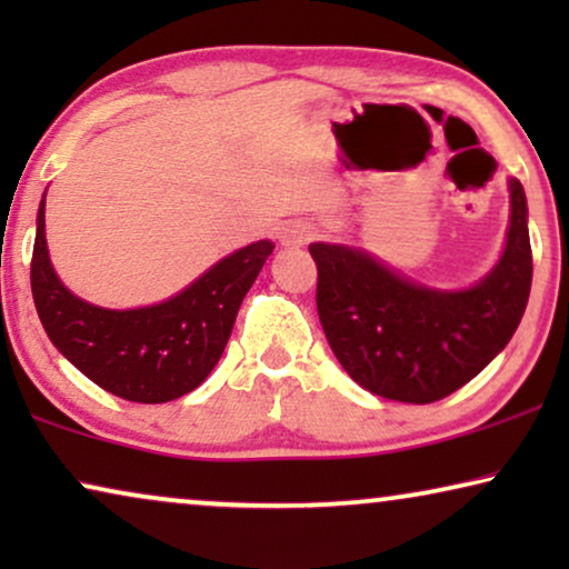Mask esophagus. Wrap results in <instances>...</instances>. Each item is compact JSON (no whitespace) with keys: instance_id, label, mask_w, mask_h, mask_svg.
Listing matches in <instances>:
<instances>
[{"instance_id":"34e87169","label":"esophagus","mask_w":569,"mask_h":569,"mask_svg":"<svg viewBox=\"0 0 569 569\" xmlns=\"http://www.w3.org/2000/svg\"><path fill=\"white\" fill-rule=\"evenodd\" d=\"M316 236V228L310 222H302V220H295V222H287L282 230H279V240H282V246L287 248H298V246H306L310 238Z\"/></svg>"}]
</instances>
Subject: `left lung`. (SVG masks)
Here are the masks:
<instances>
[{
    "label": "left lung",
    "instance_id": "1",
    "mask_svg": "<svg viewBox=\"0 0 569 569\" xmlns=\"http://www.w3.org/2000/svg\"><path fill=\"white\" fill-rule=\"evenodd\" d=\"M508 189L510 224L500 259L463 290L419 284L365 248L310 243L318 318L349 378L383 399L432 403L508 347L533 277L526 191L518 178Z\"/></svg>",
    "mask_w": 569,
    "mask_h": 569
}]
</instances>
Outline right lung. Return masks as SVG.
<instances>
[{"instance_id":"right-lung-1","label":"right lung","mask_w":569,"mask_h":569,"mask_svg":"<svg viewBox=\"0 0 569 569\" xmlns=\"http://www.w3.org/2000/svg\"><path fill=\"white\" fill-rule=\"evenodd\" d=\"M274 251L238 248L173 298L144 308H100L69 292L46 246V193L38 207L30 287L51 345L92 383L137 403H166L204 383L224 352L246 292Z\"/></svg>"}]
</instances>
